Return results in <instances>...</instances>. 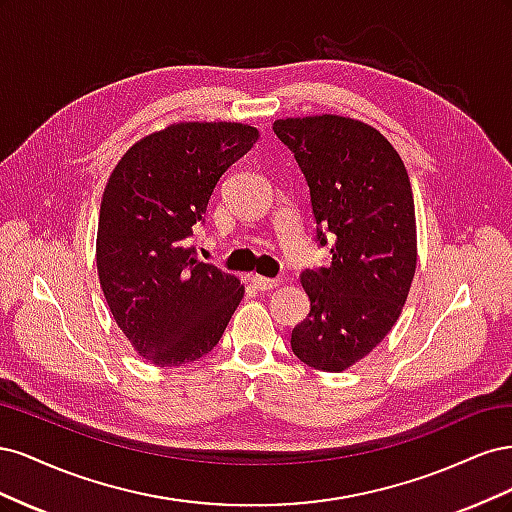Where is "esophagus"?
<instances>
[{"mask_svg": "<svg viewBox=\"0 0 512 512\" xmlns=\"http://www.w3.org/2000/svg\"><path fill=\"white\" fill-rule=\"evenodd\" d=\"M252 284L258 288V290H273L282 284L280 277H265V275H254L252 277Z\"/></svg>", "mask_w": 512, "mask_h": 512, "instance_id": "34e87169", "label": "esophagus"}]
</instances>
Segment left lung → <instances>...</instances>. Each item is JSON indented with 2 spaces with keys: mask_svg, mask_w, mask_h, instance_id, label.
<instances>
[{
  "mask_svg": "<svg viewBox=\"0 0 512 512\" xmlns=\"http://www.w3.org/2000/svg\"><path fill=\"white\" fill-rule=\"evenodd\" d=\"M309 185L316 237L331 265L303 271L309 314L290 346L320 371H344L393 329L416 271V218L408 170L363 121L339 115L273 123Z\"/></svg>",
  "mask_w": 512,
  "mask_h": 512,
  "instance_id": "1",
  "label": "left lung"
}]
</instances>
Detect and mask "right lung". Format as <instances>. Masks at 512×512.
Returning a JSON list of instances; mask_svg holds the SVG:
<instances>
[{
	"label": "right lung",
	"instance_id": "1",
	"mask_svg": "<svg viewBox=\"0 0 512 512\" xmlns=\"http://www.w3.org/2000/svg\"><path fill=\"white\" fill-rule=\"evenodd\" d=\"M258 141L230 121L173 123L134 143L104 188L96 262L104 299L134 350L179 367L218 346L243 299L235 275L188 245L228 166Z\"/></svg>",
	"mask_w": 512,
	"mask_h": 512
}]
</instances>
